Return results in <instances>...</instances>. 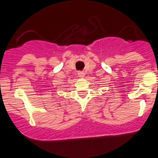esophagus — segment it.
I'll return each mask as SVG.
<instances>
[{"mask_svg":"<svg viewBox=\"0 0 158 158\" xmlns=\"http://www.w3.org/2000/svg\"><path fill=\"white\" fill-rule=\"evenodd\" d=\"M78 75H79V76H80V77H83V76H85V73L83 72H78Z\"/></svg>","mask_w":158,"mask_h":158,"instance_id":"obj_1","label":"esophagus"}]
</instances>
